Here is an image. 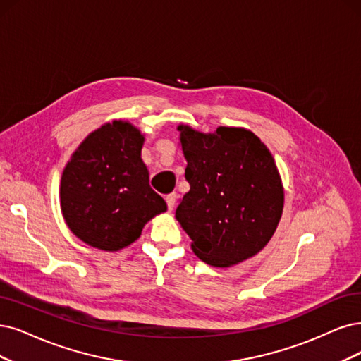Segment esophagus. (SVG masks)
Wrapping results in <instances>:
<instances>
[{"instance_id": "obj_1", "label": "esophagus", "mask_w": 361, "mask_h": 361, "mask_svg": "<svg viewBox=\"0 0 361 361\" xmlns=\"http://www.w3.org/2000/svg\"><path fill=\"white\" fill-rule=\"evenodd\" d=\"M165 199H166V204H168V209L172 211L173 205H176V201H177V193H169Z\"/></svg>"}]
</instances>
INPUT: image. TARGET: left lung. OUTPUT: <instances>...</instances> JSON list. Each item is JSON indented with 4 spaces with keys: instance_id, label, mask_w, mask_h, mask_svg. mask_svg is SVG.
Returning <instances> with one entry per match:
<instances>
[{
    "instance_id": "1",
    "label": "left lung",
    "mask_w": 361,
    "mask_h": 361,
    "mask_svg": "<svg viewBox=\"0 0 361 361\" xmlns=\"http://www.w3.org/2000/svg\"><path fill=\"white\" fill-rule=\"evenodd\" d=\"M190 190L176 219L202 262L229 268L262 251L283 216L284 189L275 160L260 138L244 128L202 133L180 125Z\"/></svg>"
}]
</instances>
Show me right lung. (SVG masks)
Masks as SVG:
<instances>
[{"instance_id": "add662e5", "label": "right lung", "mask_w": 361, "mask_h": 361, "mask_svg": "<svg viewBox=\"0 0 361 361\" xmlns=\"http://www.w3.org/2000/svg\"><path fill=\"white\" fill-rule=\"evenodd\" d=\"M142 133L114 120L85 138L61 178V209L70 231L90 247L118 251L140 238L145 223L166 211L149 184Z\"/></svg>"}]
</instances>
